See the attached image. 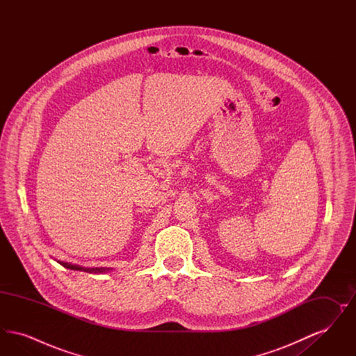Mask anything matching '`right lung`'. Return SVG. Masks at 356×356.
<instances>
[{"instance_id":"obj_1","label":"right lung","mask_w":356,"mask_h":356,"mask_svg":"<svg viewBox=\"0 0 356 356\" xmlns=\"http://www.w3.org/2000/svg\"><path fill=\"white\" fill-rule=\"evenodd\" d=\"M63 267H65V268H68V270H73V271H88V272H102L105 271V268H83V267H80V266H72V264H68V263H64V261H58Z\"/></svg>"}]
</instances>
